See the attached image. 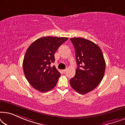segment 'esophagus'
Returning a JSON list of instances; mask_svg holds the SVG:
<instances>
[{"label": "esophagus", "instance_id": "34e87169", "mask_svg": "<svg viewBox=\"0 0 125 125\" xmlns=\"http://www.w3.org/2000/svg\"><path fill=\"white\" fill-rule=\"evenodd\" d=\"M66 70H67V69H63V70H62V71H61V72H62V73H65V72L66 71Z\"/></svg>", "mask_w": 125, "mask_h": 125}]
</instances>
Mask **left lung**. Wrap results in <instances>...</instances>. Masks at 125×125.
Masks as SVG:
<instances>
[{
	"instance_id": "1",
	"label": "left lung",
	"mask_w": 125,
	"mask_h": 125,
	"mask_svg": "<svg viewBox=\"0 0 125 125\" xmlns=\"http://www.w3.org/2000/svg\"><path fill=\"white\" fill-rule=\"evenodd\" d=\"M76 52L77 68L70 80L72 88L84 94L96 88L104 77L106 64L101 49L97 44L82 37L71 38Z\"/></svg>"
}]
</instances>
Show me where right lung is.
Instances as JSON below:
<instances>
[{
	"mask_svg": "<svg viewBox=\"0 0 125 125\" xmlns=\"http://www.w3.org/2000/svg\"><path fill=\"white\" fill-rule=\"evenodd\" d=\"M68 37L46 36L35 40L25 52L23 71L28 83L40 92H48L56 85L60 73L54 66V53Z\"/></svg>",
	"mask_w": 125,
	"mask_h": 125,
	"instance_id": "obj_1",
	"label": "right lung"
}]
</instances>
